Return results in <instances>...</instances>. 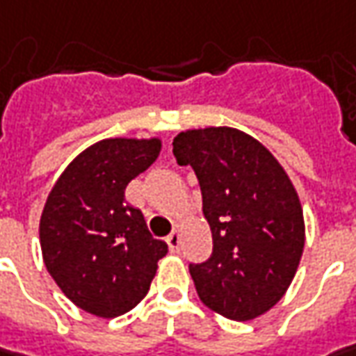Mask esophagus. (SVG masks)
I'll return each mask as SVG.
<instances>
[{
    "label": "esophagus",
    "mask_w": 356,
    "mask_h": 356,
    "mask_svg": "<svg viewBox=\"0 0 356 356\" xmlns=\"http://www.w3.org/2000/svg\"><path fill=\"white\" fill-rule=\"evenodd\" d=\"M167 246H169V250L171 252H177L179 250V230L175 228L169 236H167Z\"/></svg>",
    "instance_id": "obj_1"
}]
</instances>
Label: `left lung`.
I'll use <instances>...</instances> for the list:
<instances>
[{"instance_id": "8db88e82", "label": "left lung", "mask_w": 356, "mask_h": 356, "mask_svg": "<svg viewBox=\"0 0 356 356\" xmlns=\"http://www.w3.org/2000/svg\"><path fill=\"white\" fill-rule=\"evenodd\" d=\"M173 155L199 179L213 232L211 258L189 266L201 301L232 321L270 312L288 291L305 244L288 173L260 141L227 126L181 131Z\"/></svg>"}]
</instances>
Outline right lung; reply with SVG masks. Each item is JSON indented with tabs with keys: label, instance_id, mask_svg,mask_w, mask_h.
Here are the masks:
<instances>
[{
	"label": "right lung",
	"instance_id": "add662e5",
	"mask_svg": "<svg viewBox=\"0 0 356 356\" xmlns=\"http://www.w3.org/2000/svg\"><path fill=\"white\" fill-rule=\"evenodd\" d=\"M161 152V140L110 138L79 154L44 202L39 238L43 262L76 307L112 319L134 309L167 254L126 187Z\"/></svg>",
	"mask_w": 356,
	"mask_h": 356
}]
</instances>
